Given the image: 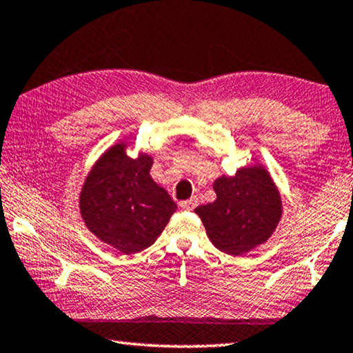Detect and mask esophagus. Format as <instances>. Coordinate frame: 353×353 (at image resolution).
<instances>
[{"instance_id": "1", "label": "esophagus", "mask_w": 353, "mask_h": 353, "mask_svg": "<svg viewBox=\"0 0 353 353\" xmlns=\"http://www.w3.org/2000/svg\"><path fill=\"white\" fill-rule=\"evenodd\" d=\"M181 207L183 208V210H194L196 207H197V199L196 197H191V199H188V201H183V202H181Z\"/></svg>"}]
</instances>
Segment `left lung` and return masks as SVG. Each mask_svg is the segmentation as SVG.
Masks as SVG:
<instances>
[{"label": "left lung", "mask_w": 353, "mask_h": 353, "mask_svg": "<svg viewBox=\"0 0 353 353\" xmlns=\"http://www.w3.org/2000/svg\"><path fill=\"white\" fill-rule=\"evenodd\" d=\"M216 201L194 211L221 252L242 256L262 245L276 230L283 202L264 166H243L213 183Z\"/></svg>", "instance_id": "obj_1"}]
</instances>
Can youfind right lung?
I'll return each instance as SVG.
<instances>
[{"instance_id": "right-lung-1", "label": "right lung", "mask_w": 353, "mask_h": 353, "mask_svg": "<svg viewBox=\"0 0 353 353\" xmlns=\"http://www.w3.org/2000/svg\"><path fill=\"white\" fill-rule=\"evenodd\" d=\"M152 157L126 156V143L111 146L89 171L80 213L89 232L125 254L148 248L177 205L150 176Z\"/></svg>"}]
</instances>
